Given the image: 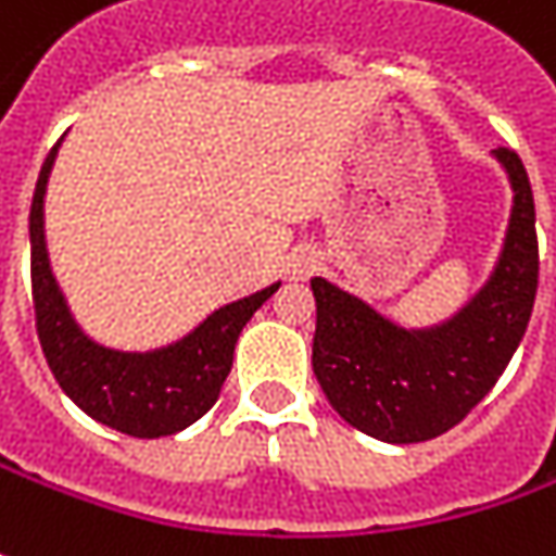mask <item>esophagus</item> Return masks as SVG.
Wrapping results in <instances>:
<instances>
[{"mask_svg": "<svg viewBox=\"0 0 556 556\" xmlns=\"http://www.w3.org/2000/svg\"><path fill=\"white\" fill-rule=\"evenodd\" d=\"M320 267V254L314 252V249H295V252L289 254V274L295 279H304L311 277L314 270Z\"/></svg>", "mask_w": 556, "mask_h": 556, "instance_id": "34e87169", "label": "esophagus"}]
</instances>
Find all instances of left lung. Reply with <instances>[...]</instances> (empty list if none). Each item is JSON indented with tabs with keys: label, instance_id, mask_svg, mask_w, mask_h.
<instances>
[{
	"label": "left lung",
	"instance_id": "8db88e82",
	"mask_svg": "<svg viewBox=\"0 0 556 556\" xmlns=\"http://www.w3.org/2000/svg\"><path fill=\"white\" fill-rule=\"evenodd\" d=\"M514 182V214L495 277L451 324L410 332L314 277V376L354 429L414 445L435 439L492 392L522 342L539 292V236L529 174L514 149H497Z\"/></svg>",
	"mask_w": 556,
	"mask_h": 556
}]
</instances>
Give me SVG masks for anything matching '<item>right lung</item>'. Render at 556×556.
Returning a JSON list of instances; mask_svg holds the SVG:
<instances>
[{"instance_id":"add662e5","label":"right lung","mask_w":556,"mask_h":556,"mask_svg":"<svg viewBox=\"0 0 556 556\" xmlns=\"http://www.w3.org/2000/svg\"><path fill=\"white\" fill-rule=\"evenodd\" d=\"M59 146L49 152L39 170L34 205H30V282L37 336L49 370L80 410L92 420L134 439L174 435L211 410L230 376L232 351L242 326L279 289H261L242 302L214 311L195 332L170 349L149 354H124L96 345L74 324L61 289L49 270L46 236H42V195Z\"/></svg>"}]
</instances>
